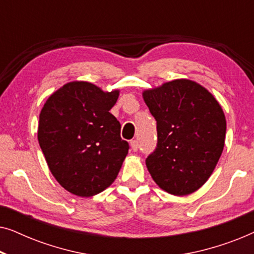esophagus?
<instances>
[{
    "mask_svg": "<svg viewBox=\"0 0 254 254\" xmlns=\"http://www.w3.org/2000/svg\"><path fill=\"white\" fill-rule=\"evenodd\" d=\"M130 147L134 151H137L138 150V141L137 140H131L130 141Z\"/></svg>",
    "mask_w": 254,
    "mask_h": 254,
    "instance_id": "obj_1",
    "label": "esophagus"
}]
</instances>
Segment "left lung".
<instances>
[{
    "instance_id": "left-lung-1",
    "label": "left lung",
    "mask_w": 254,
    "mask_h": 254,
    "mask_svg": "<svg viewBox=\"0 0 254 254\" xmlns=\"http://www.w3.org/2000/svg\"><path fill=\"white\" fill-rule=\"evenodd\" d=\"M157 124V145L145 159L155 183L187 195L207 182L224 147L227 121L211 93L190 79H175L143 92Z\"/></svg>"
}]
</instances>
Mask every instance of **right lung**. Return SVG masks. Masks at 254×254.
I'll return each instance as SVG.
<instances>
[{
  "label": "right lung",
  "instance_id": "add662e5",
  "mask_svg": "<svg viewBox=\"0 0 254 254\" xmlns=\"http://www.w3.org/2000/svg\"><path fill=\"white\" fill-rule=\"evenodd\" d=\"M119 91L104 92L88 82H70L41 110L38 141L52 175L75 195L103 192L117 178L129 144L110 110Z\"/></svg>",
  "mask_w": 254,
  "mask_h": 254
}]
</instances>
